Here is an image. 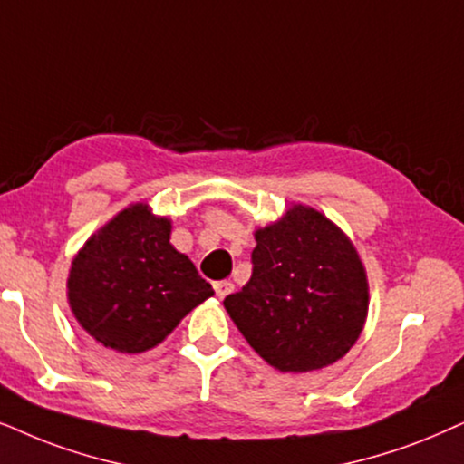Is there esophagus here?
Segmentation results:
<instances>
[{"label": "esophagus", "instance_id": "1", "mask_svg": "<svg viewBox=\"0 0 464 464\" xmlns=\"http://www.w3.org/2000/svg\"><path fill=\"white\" fill-rule=\"evenodd\" d=\"M213 287H215V294H218V298H226L227 294H232L234 284L232 281H218V284H213Z\"/></svg>", "mask_w": 464, "mask_h": 464}]
</instances>
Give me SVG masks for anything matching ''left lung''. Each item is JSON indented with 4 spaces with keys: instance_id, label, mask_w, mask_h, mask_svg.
I'll return each instance as SVG.
<instances>
[{
    "instance_id": "8db88e82",
    "label": "left lung",
    "mask_w": 464,
    "mask_h": 464,
    "mask_svg": "<svg viewBox=\"0 0 464 464\" xmlns=\"http://www.w3.org/2000/svg\"><path fill=\"white\" fill-rule=\"evenodd\" d=\"M254 237V273L226 296L227 315L276 371L334 364L358 341L369 313V279L356 246L306 204H292Z\"/></svg>"
}]
</instances>
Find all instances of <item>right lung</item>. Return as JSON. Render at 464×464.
I'll use <instances>...</instances> for the list:
<instances>
[{
	"instance_id": "right-lung-1",
	"label": "right lung",
	"mask_w": 464,
	"mask_h": 464,
	"mask_svg": "<svg viewBox=\"0 0 464 464\" xmlns=\"http://www.w3.org/2000/svg\"><path fill=\"white\" fill-rule=\"evenodd\" d=\"M170 232V219L136 202L93 232L72 260L70 309L106 350H151L215 294L194 262L174 249Z\"/></svg>"
}]
</instances>
